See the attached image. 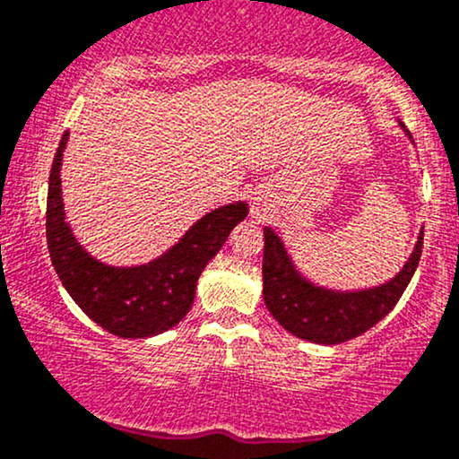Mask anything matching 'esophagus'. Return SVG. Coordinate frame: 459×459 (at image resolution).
<instances>
[{"mask_svg":"<svg viewBox=\"0 0 459 459\" xmlns=\"http://www.w3.org/2000/svg\"><path fill=\"white\" fill-rule=\"evenodd\" d=\"M254 212H255V214H257V216H260V205H257V204H255V208H254Z\"/></svg>","mask_w":459,"mask_h":459,"instance_id":"1","label":"esophagus"}]
</instances>
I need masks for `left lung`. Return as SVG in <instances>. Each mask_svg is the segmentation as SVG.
<instances>
[{"label":"left lung","instance_id":"1","mask_svg":"<svg viewBox=\"0 0 459 459\" xmlns=\"http://www.w3.org/2000/svg\"><path fill=\"white\" fill-rule=\"evenodd\" d=\"M423 254V231L403 271L388 284L359 292H333L310 284L292 266L275 231L264 228V303L292 336L318 344H338L368 332L396 306Z\"/></svg>","mask_w":459,"mask_h":459}]
</instances>
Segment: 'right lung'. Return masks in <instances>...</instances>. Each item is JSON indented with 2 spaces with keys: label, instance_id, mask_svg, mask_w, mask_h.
<instances>
[{
  "label": "right lung",
  "instance_id": "right-lung-1",
  "mask_svg": "<svg viewBox=\"0 0 459 459\" xmlns=\"http://www.w3.org/2000/svg\"><path fill=\"white\" fill-rule=\"evenodd\" d=\"M69 141L63 134L49 173L48 247L60 281L86 316L121 338H147L167 332L186 316L204 266L245 219L247 204L216 208L190 228L173 249L143 266L115 269L82 249L65 221L60 164Z\"/></svg>",
  "mask_w": 459,
  "mask_h": 459
}]
</instances>
